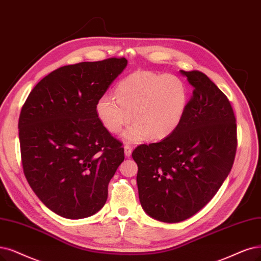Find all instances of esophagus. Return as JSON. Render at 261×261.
<instances>
[{
	"label": "esophagus",
	"instance_id": "34e87169",
	"mask_svg": "<svg viewBox=\"0 0 261 261\" xmlns=\"http://www.w3.org/2000/svg\"><path fill=\"white\" fill-rule=\"evenodd\" d=\"M123 149H124V155H125V157H130L131 153H132V148H131V146H130V145H125V146L123 147Z\"/></svg>",
	"mask_w": 261,
	"mask_h": 261
}]
</instances>
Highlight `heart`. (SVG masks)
I'll use <instances>...</instances> for the list:
<instances>
[{
    "instance_id": "1",
    "label": "heart",
    "mask_w": 261,
    "mask_h": 261,
    "mask_svg": "<svg viewBox=\"0 0 261 261\" xmlns=\"http://www.w3.org/2000/svg\"><path fill=\"white\" fill-rule=\"evenodd\" d=\"M115 96L104 94L96 101V116L113 134L132 118L134 123L123 137L133 143L170 136L178 127L188 102L186 85L179 77L149 71L124 77L115 87Z\"/></svg>"
}]
</instances>
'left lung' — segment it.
I'll return each mask as SVG.
<instances>
[{
    "label": "left lung",
    "instance_id": "1",
    "mask_svg": "<svg viewBox=\"0 0 261 261\" xmlns=\"http://www.w3.org/2000/svg\"><path fill=\"white\" fill-rule=\"evenodd\" d=\"M194 91L178 127L132 152L139 198L146 214L178 223L204 207L233 166L237 122L225 93L200 71H180Z\"/></svg>",
    "mask_w": 261,
    "mask_h": 261
}]
</instances>
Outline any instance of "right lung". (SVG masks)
Segmentation results:
<instances>
[{
    "label": "right lung",
    "mask_w": 261,
    "mask_h": 261,
    "mask_svg": "<svg viewBox=\"0 0 261 261\" xmlns=\"http://www.w3.org/2000/svg\"><path fill=\"white\" fill-rule=\"evenodd\" d=\"M127 63L110 58L59 67L22 106L18 129L25 178L38 199L64 218L99 212L124 159L122 144L104 128L95 104Z\"/></svg>",
    "instance_id": "1"
}]
</instances>
